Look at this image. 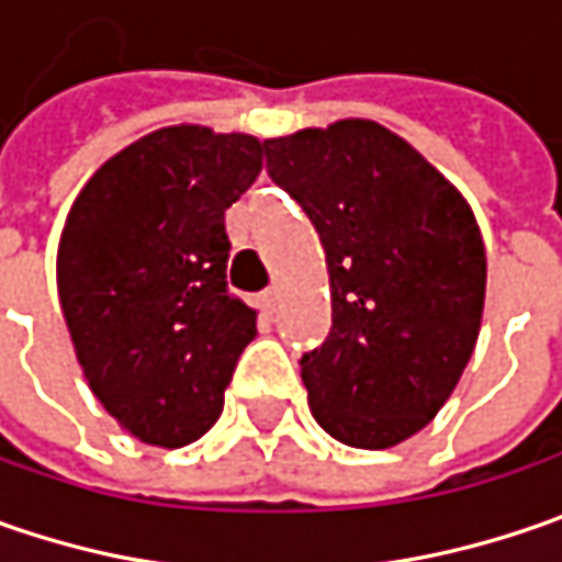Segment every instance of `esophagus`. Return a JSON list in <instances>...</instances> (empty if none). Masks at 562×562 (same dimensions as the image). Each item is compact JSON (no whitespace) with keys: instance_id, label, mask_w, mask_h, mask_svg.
I'll return each mask as SVG.
<instances>
[{"instance_id":"esophagus-1","label":"esophagus","mask_w":562,"mask_h":562,"mask_svg":"<svg viewBox=\"0 0 562 562\" xmlns=\"http://www.w3.org/2000/svg\"><path fill=\"white\" fill-rule=\"evenodd\" d=\"M277 302H280V292H277V285H270V289H263V292H260V305L267 307V311H273V307H277Z\"/></svg>"}]
</instances>
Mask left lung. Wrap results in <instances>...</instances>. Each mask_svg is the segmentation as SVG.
Listing matches in <instances>:
<instances>
[{"mask_svg":"<svg viewBox=\"0 0 562 562\" xmlns=\"http://www.w3.org/2000/svg\"><path fill=\"white\" fill-rule=\"evenodd\" d=\"M263 154L327 251L333 327L299 361L307 405L339 443L396 447L450 400L475 349L487 282L475 213L368 119L263 140Z\"/></svg>","mask_w":562,"mask_h":562,"instance_id":"1","label":"left lung"}]
</instances>
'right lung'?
<instances>
[{"mask_svg": "<svg viewBox=\"0 0 562 562\" xmlns=\"http://www.w3.org/2000/svg\"><path fill=\"white\" fill-rule=\"evenodd\" d=\"M263 144L172 125L106 159L59 241V302L93 396L154 447L198 440L223 412L257 314L229 292L226 210Z\"/></svg>", "mask_w": 562, "mask_h": 562, "instance_id": "add662e5", "label": "right lung"}]
</instances>
